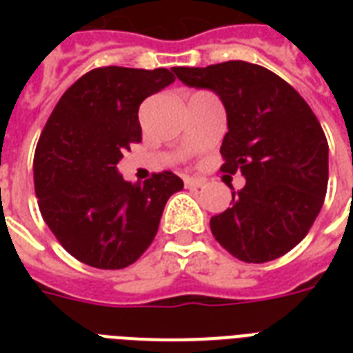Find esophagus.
<instances>
[{"instance_id":"esophagus-1","label":"esophagus","mask_w":353,"mask_h":353,"mask_svg":"<svg viewBox=\"0 0 353 353\" xmlns=\"http://www.w3.org/2000/svg\"><path fill=\"white\" fill-rule=\"evenodd\" d=\"M203 185L205 181L199 177H185V187L187 188H201Z\"/></svg>"}]
</instances>
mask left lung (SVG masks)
<instances>
[{"mask_svg": "<svg viewBox=\"0 0 353 353\" xmlns=\"http://www.w3.org/2000/svg\"><path fill=\"white\" fill-rule=\"evenodd\" d=\"M174 73L220 97L229 126L220 170L245 177L231 209L210 218L218 243L249 263L290 252L312 229L328 188V141L312 108L256 63L231 60Z\"/></svg>", "mask_w": 353, "mask_h": 353, "instance_id": "obj_1", "label": "left lung"}]
</instances>
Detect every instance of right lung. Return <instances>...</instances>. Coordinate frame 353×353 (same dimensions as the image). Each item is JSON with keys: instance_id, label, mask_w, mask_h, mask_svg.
<instances>
[{"instance_id": "add662e5", "label": "right lung", "mask_w": 353, "mask_h": 353, "mask_svg": "<svg viewBox=\"0 0 353 353\" xmlns=\"http://www.w3.org/2000/svg\"><path fill=\"white\" fill-rule=\"evenodd\" d=\"M172 71L93 69L63 93L41 132L32 166L38 207L63 249L91 268L122 269L139 260L168 198L183 188L168 170L143 185L117 172L122 152L141 143V102L170 85Z\"/></svg>"}]
</instances>
